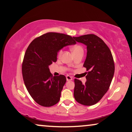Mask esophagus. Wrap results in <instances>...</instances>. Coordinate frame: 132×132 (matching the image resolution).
I'll return each instance as SVG.
<instances>
[{
	"label": "esophagus",
	"mask_w": 132,
	"mask_h": 132,
	"mask_svg": "<svg viewBox=\"0 0 132 132\" xmlns=\"http://www.w3.org/2000/svg\"><path fill=\"white\" fill-rule=\"evenodd\" d=\"M66 79L67 81H71V80H72V77H71V76H70L67 75V76H66Z\"/></svg>",
	"instance_id": "esophagus-1"
}]
</instances>
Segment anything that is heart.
<instances>
[{
  "instance_id": "obj_1",
  "label": "heart",
  "mask_w": 132,
  "mask_h": 132,
  "mask_svg": "<svg viewBox=\"0 0 132 132\" xmlns=\"http://www.w3.org/2000/svg\"><path fill=\"white\" fill-rule=\"evenodd\" d=\"M81 50H83V49H82V47H81V46H79V45H78V46H76L73 47H72V49H71L72 53L74 52H76V51H81ZM62 53V50H61V51H59V52H58V56H61Z\"/></svg>"
}]
</instances>
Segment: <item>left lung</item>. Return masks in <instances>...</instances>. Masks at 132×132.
Instances as JSON below:
<instances>
[{
  "mask_svg": "<svg viewBox=\"0 0 132 132\" xmlns=\"http://www.w3.org/2000/svg\"><path fill=\"white\" fill-rule=\"evenodd\" d=\"M73 39L87 46L83 67L88 71L85 84L74 79V98L83 105H93L102 99L110 86L115 70L113 57L107 45L95 34H86Z\"/></svg>",
  "mask_w": 132,
  "mask_h": 132,
  "instance_id": "1",
  "label": "left lung"
}]
</instances>
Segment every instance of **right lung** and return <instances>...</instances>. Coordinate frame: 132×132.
Segmentation results:
<instances>
[{
	"label": "right lung",
	"mask_w": 132,
	"mask_h": 132,
	"mask_svg": "<svg viewBox=\"0 0 132 132\" xmlns=\"http://www.w3.org/2000/svg\"><path fill=\"white\" fill-rule=\"evenodd\" d=\"M76 43L69 35L49 32L36 38L28 46L22 65V76L28 93L40 105L48 107L60 101L66 77H53L49 66L56 62L61 49Z\"/></svg>",
	"instance_id": "1"
}]
</instances>
